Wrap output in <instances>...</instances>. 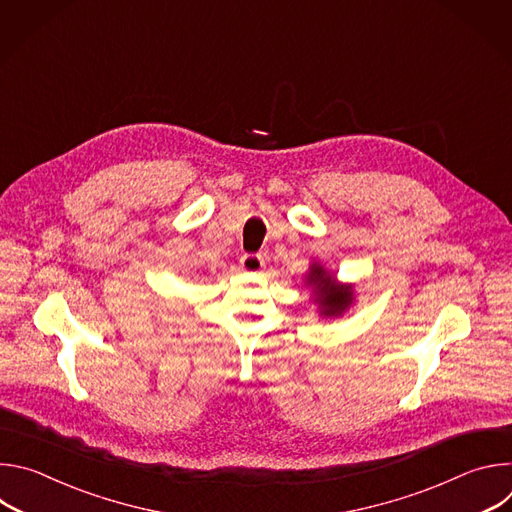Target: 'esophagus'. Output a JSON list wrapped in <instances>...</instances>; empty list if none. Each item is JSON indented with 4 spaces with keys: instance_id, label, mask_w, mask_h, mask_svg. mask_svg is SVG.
I'll return each instance as SVG.
<instances>
[{
    "instance_id": "obj_1",
    "label": "esophagus",
    "mask_w": 512,
    "mask_h": 512,
    "mask_svg": "<svg viewBox=\"0 0 512 512\" xmlns=\"http://www.w3.org/2000/svg\"><path fill=\"white\" fill-rule=\"evenodd\" d=\"M263 265H265V261H263V257H261V255L245 253V255L241 257V267H243L245 271H251V273L261 271V269H263Z\"/></svg>"
}]
</instances>
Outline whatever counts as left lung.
Segmentation results:
<instances>
[{"mask_svg":"<svg viewBox=\"0 0 512 512\" xmlns=\"http://www.w3.org/2000/svg\"><path fill=\"white\" fill-rule=\"evenodd\" d=\"M306 283L314 289V302L320 308L324 318H336L346 312L354 302L352 285L336 283L334 275H330L320 263H312L306 275Z\"/></svg>","mask_w":512,"mask_h":512,"instance_id":"8db88e82","label":"left lung"}]
</instances>
